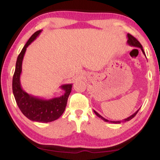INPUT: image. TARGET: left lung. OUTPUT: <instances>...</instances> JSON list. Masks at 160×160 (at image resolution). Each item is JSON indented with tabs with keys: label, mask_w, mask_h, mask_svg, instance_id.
<instances>
[{
	"label": "left lung",
	"mask_w": 160,
	"mask_h": 160,
	"mask_svg": "<svg viewBox=\"0 0 160 160\" xmlns=\"http://www.w3.org/2000/svg\"><path fill=\"white\" fill-rule=\"evenodd\" d=\"M128 41H127V43H128L129 45L130 46H131V47H138V48H140V49H141V51L143 52V54L144 55L146 56V54H145V52H144V51H143V47H142V45L141 44V43L139 42L137 40L136 38H135V37H133L132 35H130V34H129V33H128ZM140 110V108L138 109V111H136V112H135L134 113H133V114H132L130 116V117H128L127 118V119H123V120H121V121H109V120H108V119H105L104 117H102L101 115H100L99 113H98L97 111H95V110H94V113H95L96 115L98 116V117H100V119H102V120H104L105 122H111V123H114V124H120L121 123V122H128V121H130V119H132L133 117H135V115L137 114V113L138 112V111Z\"/></svg>",
	"instance_id": "1"
}]
</instances>
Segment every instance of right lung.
Instances as JSON below:
<instances>
[{"mask_svg": "<svg viewBox=\"0 0 160 160\" xmlns=\"http://www.w3.org/2000/svg\"><path fill=\"white\" fill-rule=\"evenodd\" d=\"M42 30H38L27 41L17 58L15 71L12 80V90L17 104L22 113L33 122H50L60 118L65 111L68 96L71 92L72 84H63L60 88L64 94L60 97L43 99L30 95L23 90L20 83L22 65L27 47L39 36Z\"/></svg>", "mask_w": 160, "mask_h": 160, "instance_id": "right-lung-1", "label": "right lung"}]
</instances>
